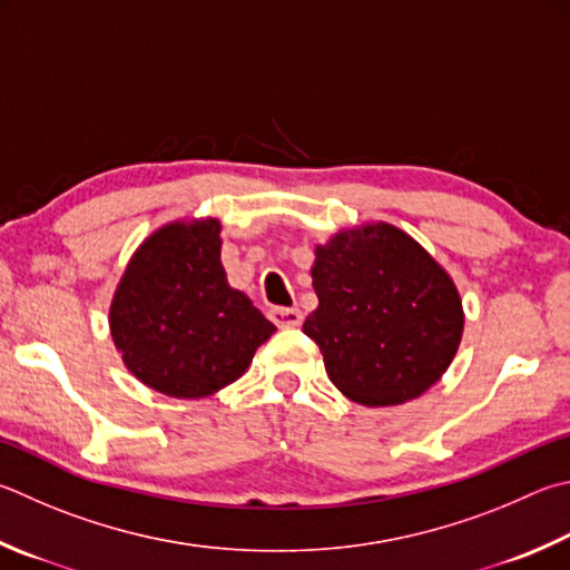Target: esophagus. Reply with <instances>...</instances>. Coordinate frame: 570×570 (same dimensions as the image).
Segmentation results:
<instances>
[{
	"instance_id": "1",
	"label": "esophagus",
	"mask_w": 570,
	"mask_h": 570,
	"mask_svg": "<svg viewBox=\"0 0 570 570\" xmlns=\"http://www.w3.org/2000/svg\"><path fill=\"white\" fill-rule=\"evenodd\" d=\"M268 318H272L278 328H296L298 324H302V312H298V308L276 306L268 312Z\"/></svg>"
}]
</instances>
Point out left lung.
<instances>
[{
  "mask_svg": "<svg viewBox=\"0 0 570 570\" xmlns=\"http://www.w3.org/2000/svg\"><path fill=\"white\" fill-rule=\"evenodd\" d=\"M312 278L318 306L304 334L351 401L391 406L416 399L456 356L463 334L456 286L396 226L338 232L316 246Z\"/></svg>",
  "mask_w": 570,
  "mask_h": 570,
  "instance_id": "obj_1",
  "label": "left lung"
}]
</instances>
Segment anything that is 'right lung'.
Listing matches in <instances>:
<instances>
[{
	"label": "right lung",
	"instance_id": "right-lung-1",
	"mask_svg": "<svg viewBox=\"0 0 570 570\" xmlns=\"http://www.w3.org/2000/svg\"><path fill=\"white\" fill-rule=\"evenodd\" d=\"M222 224H169L124 272L109 308L114 346L149 389L202 399L249 368L276 326L226 284Z\"/></svg>",
	"mask_w": 570,
	"mask_h": 570
}]
</instances>
